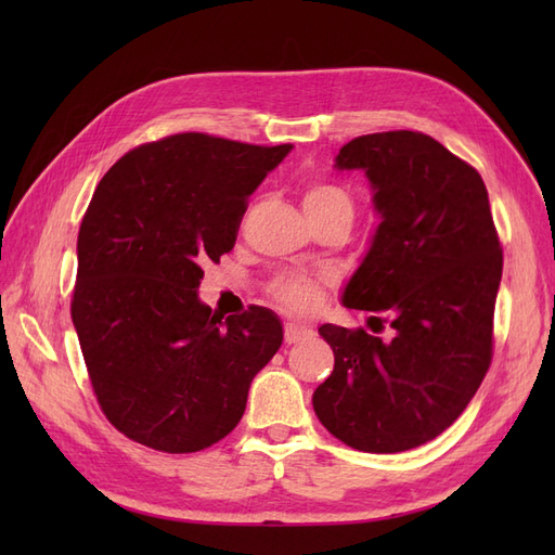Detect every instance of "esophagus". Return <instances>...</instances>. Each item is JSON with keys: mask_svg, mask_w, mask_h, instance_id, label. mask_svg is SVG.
<instances>
[{"mask_svg": "<svg viewBox=\"0 0 555 555\" xmlns=\"http://www.w3.org/2000/svg\"><path fill=\"white\" fill-rule=\"evenodd\" d=\"M312 335H314V331L310 326H306V324H296V322L284 324V343H287V345L310 340Z\"/></svg>", "mask_w": 555, "mask_h": 555, "instance_id": "1", "label": "esophagus"}]
</instances>
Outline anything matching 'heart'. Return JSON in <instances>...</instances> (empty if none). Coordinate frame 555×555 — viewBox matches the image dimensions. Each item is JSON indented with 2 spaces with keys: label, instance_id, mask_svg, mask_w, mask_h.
Instances as JSON below:
<instances>
[{
  "label": "heart",
  "instance_id": "heart-1",
  "mask_svg": "<svg viewBox=\"0 0 555 555\" xmlns=\"http://www.w3.org/2000/svg\"><path fill=\"white\" fill-rule=\"evenodd\" d=\"M300 201L312 224L324 220H347L351 222L354 215V196H351L345 188L326 180L308 182L304 192H300ZM324 278L304 275V273H280L271 282H268V296L275 304L289 312H308L312 310L324 294Z\"/></svg>",
  "mask_w": 555,
  "mask_h": 555
}]
</instances>
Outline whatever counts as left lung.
<instances>
[{
    "instance_id": "8db88e82",
    "label": "left lung",
    "mask_w": 555,
    "mask_h": 555,
    "mask_svg": "<svg viewBox=\"0 0 555 555\" xmlns=\"http://www.w3.org/2000/svg\"><path fill=\"white\" fill-rule=\"evenodd\" d=\"M335 166L365 171L382 215L343 304L377 312L371 326L389 324L393 338L319 328L335 367L314 414L351 449L408 451L456 422L489 373L502 278L489 192L475 166L410 129L349 141Z\"/></svg>"
}]
</instances>
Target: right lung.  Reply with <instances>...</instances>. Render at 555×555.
I'll return each mask as SVG.
<instances>
[{"instance_id":"1","label":"right lung","mask_w":555,"mask_h":555,"mask_svg":"<svg viewBox=\"0 0 555 555\" xmlns=\"http://www.w3.org/2000/svg\"><path fill=\"white\" fill-rule=\"evenodd\" d=\"M289 150L182 131L129 150L96 184L72 319L99 408L125 438L192 453L238 426L282 326L259 306L215 317L196 296L201 266L233 249L249 194Z\"/></svg>"}]
</instances>
